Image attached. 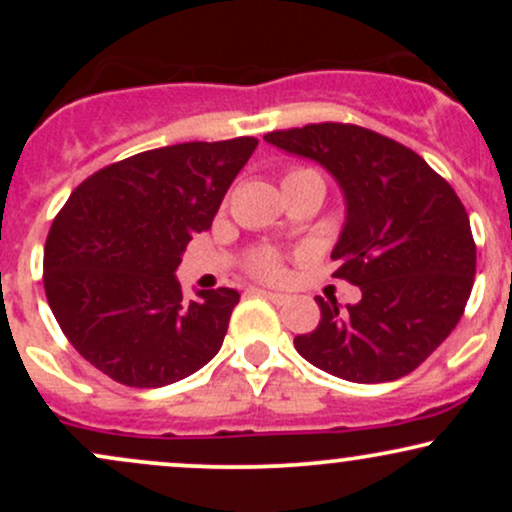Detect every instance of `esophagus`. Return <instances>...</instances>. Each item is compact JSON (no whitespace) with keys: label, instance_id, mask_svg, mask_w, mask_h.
Here are the masks:
<instances>
[{"label":"esophagus","instance_id":"obj_1","mask_svg":"<svg viewBox=\"0 0 512 512\" xmlns=\"http://www.w3.org/2000/svg\"><path fill=\"white\" fill-rule=\"evenodd\" d=\"M255 293H260V296H264L267 301H272L276 305L289 303V296H286V293H276V291H267V289H255Z\"/></svg>","mask_w":512,"mask_h":512}]
</instances>
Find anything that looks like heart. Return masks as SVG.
I'll list each match as a JSON object with an SVG mask.
<instances>
[{
  "label": "heart",
  "instance_id": "1",
  "mask_svg": "<svg viewBox=\"0 0 512 512\" xmlns=\"http://www.w3.org/2000/svg\"><path fill=\"white\" fill-rule=\"evenodd\" d=\"M252 269H255L257 274L267 276V279H279L281 272H284L279 260H276L274 255H269V252H262V255H257L255 262H252Z\"/></svg>",
  "mask_w": 512,
  "mask_h": 512
}]
</instances>
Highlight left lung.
<instances>
[{"label": "left lung", "mask_w": 512, "mask_h": 512, "mask_svg": "<svg viewBox=\"0 0 512 512\" xmlns=\"http://www.w3.org/2000/svg\"><path fill=\"white\" fill-rule=\"evenodd\" d=\"M286 154L320 163L344 195L334 276L361 301L320 305V325L293 339L305 361L351 383H390L455 330L477 269L469 216L419 154L366 127L322 122L264 134Z\"/></svg>", "instance_id": "1"}]
</instances>
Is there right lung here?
Wrapping results in <instances>:
<instances>
[{"label":"right lung","instance_id":"1","mask_svg":"<svg viewBox=\"0 0 512 512\" xmlns=\"http://www.w3.org/2000/svg\"><path fill=\"white\" fill-rule=\"evenodd\" d=\"M257 139L187 142L98 170L67 199L45 243V296L64 337L129 387H163L219 354L236 289L182 298L175 269L211 228Z\"/></svg>","mask_w":512,"mask_h":512}]
</instances>
